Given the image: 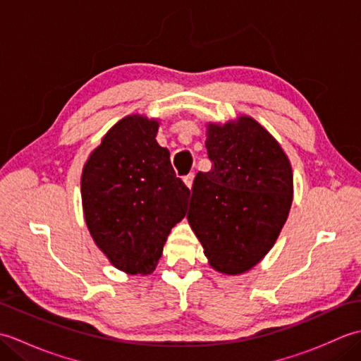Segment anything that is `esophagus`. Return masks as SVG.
<instances>
[{
  "label": "esophagus",
  "instance_id": "obj_1",
  "mask_svg": "<svg viewBox=\"0 0 361 361\" xmlns=\"http://www.w3.org/2000/svg\"><path fill=\"white\" fill-rule=\"evenodd\" d=\"M183 181H185V185L190 189L192 188V183H194V173H189V175H186L185 178H183Z\"/></svg>",
  "mask_w": 361,
  "mask_h": 361
}]
</instances>
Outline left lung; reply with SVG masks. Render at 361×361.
<instances>
[{
    "instance_id": "8db88e82",
    "label": "left lung",
    "mask_w": 361,
    "mask_h": 361,
    "mask_svg": "<svg viewBox=\"0 0 361 361\" xmlns=\"http://www.w3.org/2000/svg\"><path fill=\"white\" fill-rule=\"evenodd\" d=\"M209 172H198L188 212L209 264L239 274L274 245L293 200V173L279 142L250 116L208 124Z\"/></svg>"
}]
</instances>
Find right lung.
I'll use <instances>...</instances> for the list:
<instances>
[{"label":"right lung","instance_id":"add662e5","mask_svg":"<svg viewBox=\"0 0 361 361\" xmlns=\"http://www.w3.org/2000/svg\"><path fill=\"white\" fill-rule=\"evenodd\" d=\"M158 121L132 114L114 124L82 172V204L96 245L130 274L155 270L190 190L157 142Z\"/></svg>","mask_w":361,"mask_h":361}]
</instances>
